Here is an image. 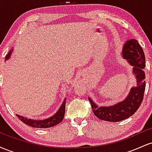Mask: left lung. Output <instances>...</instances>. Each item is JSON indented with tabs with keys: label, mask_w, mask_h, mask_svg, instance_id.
I'll return each instance as SVG.
<instances>
[{
	"label": "left lung",
	"mask_w": 152,
	"mask_h": 152,
	"mask_svg": "<svg viewBox=\"0 0 152 152\" xmlns=\"http://www.w3.org/2000/svg\"><path fill=\"white\" fill-rule=\"evenodd\" d=\"M122 55L132 66L133 74L137 78V86L131 88L129 95L123 102L110 106L99 107L88 98L94 115L104 121L117 122L132 116L139 109L144 99L146 83L145 74L143 69L145 68V56L142 46L137 40L131 39L125 43Z\"/></svg>",
	"instance_id": "8db88e82"
}]
</instances>
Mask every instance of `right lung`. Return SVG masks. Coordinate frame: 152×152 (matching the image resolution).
I'll return each instance as SVG.
<instances>
[{
  "label": "right lung",
  "instance_id": "obj_1",
  "mask_svg": "<svg viewBox=\"0 0 152 152\" xmlns=\"http://www.w3.org/2000/svg\"><path fill=\"white\" fill-rule=\"evenodd\" d=\"M12 51H13V50H10L9 53L7 54L6 56V61L10 58ZM65 109L66 99H64V102L62 103L61 106H60L58 111L53 116H50L48 118H46V119L43 120H34L31 119V118H28L27 117H23V116H20L18 114H16V116L20 121L23 122L24 124H26L28 126L34 127V128H50V127L57 125L64 119V114H65Z\"/></svg>",
  "mask_w": 152,
  "mask_h": 152
}]
</instances>
